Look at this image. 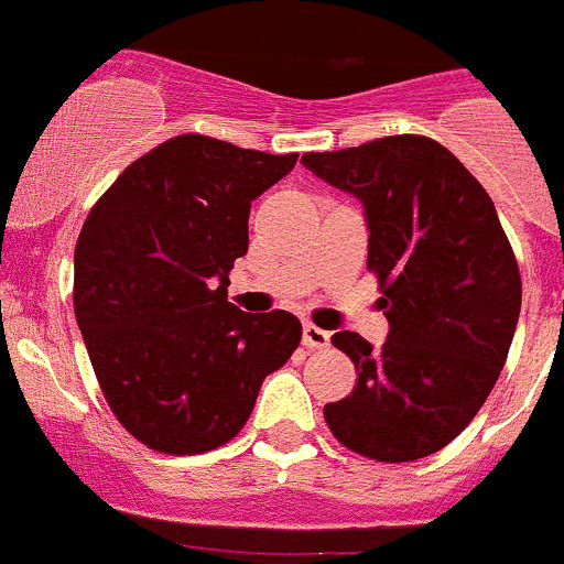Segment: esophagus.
I'll return each mask as SVG.
<instances>
[{"instance_id":"34e87169","label":"esophagus","mask_w":564,"mask_h":564,"mask_svg":"<svg viewBox=\"0 0 564 564\" xmlns=\"http://www.w3.org/2000/svg\"><path fill=\"white\" fill-rule=\"evenodd\" d=\"M302 341H305V347H311V350H325V347H330V333L305 322V327H302Z\"/></svg>"}]
</instances>
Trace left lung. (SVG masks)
I'll use <instances>...</instances> for the list:
<instances>
[{"label": "left lung", "mask_w": 564, "mask_h": 564, "mask_svg": "<svg viewBox=\"0 0 564 564\" xmlns=\"http://www.w3.org/2000/svg\"><path fill=\"white\" fill-rule=\"evenodd\" d=\"M305 169L364 206L367 268L390 336L341 330L356 390L325 406L333 435L372 460L406 463L455 441L495 390L522 305L520 268L486 188L446 147L392 134Z\"/></svg>", "instance_id": "8db88e82"}]
</instances>
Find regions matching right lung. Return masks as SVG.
<instances>
[{
	"instance_id": "obj_1",
	"label": "right lung",
	"mask_w": 564,
	"mask_h": 564,
	"mask_svg": "<svg viewBox=\"0 0 564 564\" xmlns=\"http://www.w3.org/2000/svg\"><path fill=\"white\" fill-rule=\"evenodd\" d=\"M299 154L177 134L123 169L84 220L73 302L115 417L149 449L231 441L302 338L293 313H242L228 271L248 214Z\"/></svg>"
}]
</instances>
